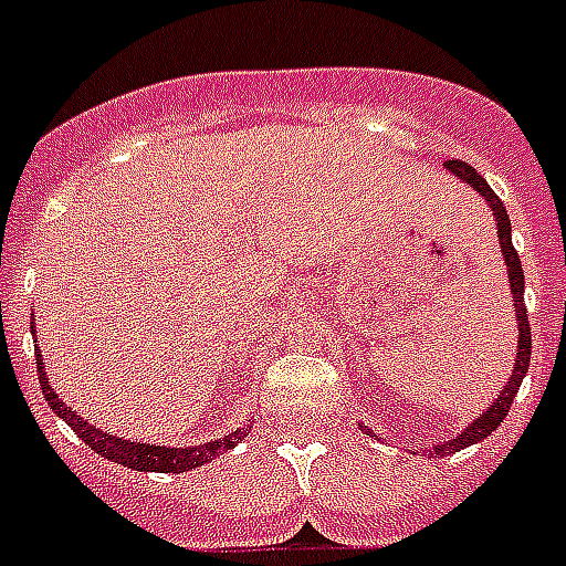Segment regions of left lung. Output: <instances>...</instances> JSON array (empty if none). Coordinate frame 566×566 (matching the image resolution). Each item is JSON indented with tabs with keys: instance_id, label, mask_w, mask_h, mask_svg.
<instances>
[{
	"instance_id": "left-lung-1",
	"label": "left lung",
	"mask_w": 566,
	"mask_h": 566,
	"mask_svg": "<svg viewBox=\"0 0 566 566\" xmlns=\"http://www.w3.org/2000/svg\"><path fill=\"white\" fill-rule=\"evenodd\" d=\"M444 167L451 169L453 175H459L464 184H470V187L476 189L479 195H482L484 201L493 207V214H496V227H499V240H502V252H504V263H507V272H510V286H513V297H516V319H518V357H516V368H513V374H510V382L504 385L502 394H499V399L493 405H490L488 411L482 413L479 419H473V424H470L468 431L462 433V437L457 439H448L444 444H437L431 451V457H444V453H457L459 448H468V444L473 442H482L484 437H490V433L496 431L499 424H502V419L507 417L510 405H513V397L518 394V388H522V379L524 374H527V365H530V352H533V343H530V319H527V306H524V272H522V260H518V252L513 249V238H510V218H507V209H504L502 198H499L493 189H490V184L484 181L482 175L476 172V169L470 167L468 161H459V158H453V161H444ZM371 437V433H368Z\"/></svg>"
}]
</instances>
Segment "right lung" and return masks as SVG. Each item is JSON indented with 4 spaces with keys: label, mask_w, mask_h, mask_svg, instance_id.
<instances>
[{
    "label": "right lung",
    "mask_w": 566,
    "mask_h": 566,
    "mask_svg": "<svg viewBox=\"0 0 566 566\" xmlns=\"http://www.w3.org/2000/svg\"><path fill=\"white\" fill-rule=\"evenodd\" d=\"M36 365H39V382H42V394L48 399V405L64 422L78 433V439L93 448L96 453H102L104 459L109 462H118L124 468H133V470H161V473H184V470H192L198 464H207L209 459L221 457L223 451L234 448L240 439L247 437V431H234L223 439H214V442L207 444H195V448H164V444H144V442H127V439H118V437H107L104 431H98L96 424L84 422L82 417L70 411L67 405L56 397V391L50 388L48 377H44V363L36 352Z\"/></svg>",
    "instance_id": "obj_1"
}]
</instances>
